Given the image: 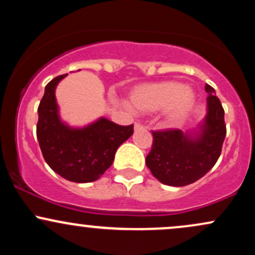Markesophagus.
I'll list each match as a JSON object with an SVG mask.
<instances>
[{
  "label": "esophagus",
  "mask_w": 255,
  "mask_h": 255,
  "mask_svg": "<svg viewBox=\"0 0 255 255\" xmlns=\"http://www.w3.org/2000/svg\"><path fill=\"white\" fill-rule=\"evenodd\" d=\"M134 129H135V130H142V129H145V127L141 124H137V122H136V124L134 125Z\"/></svg>",
  "instance_id": "34e87169"
}]
</instances>
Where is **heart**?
Listing matches in <instances>:
<instances>
[{
	"label": "heart",
	"instance_id": "heart-1",
	"mask_svg": "<svg viewBox=\"0 0 255 255\" xmlns=\"http://www.w3.org/2000/svg\"><path fill=\"white\" fill-rule=\"evenodd\" d=\"M129 102L134 109L150 113L162 108L163 118L168 124H176L188 115L195 102L191 87L180 81L165 80L142 84L129 93Z\"/></svg>",
	"mask_w": 255,
	"mask_h": 255
}]
</instances>
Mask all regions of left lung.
I'll use <instances>...</instances> for the list:
<instances>
[{"mask_svg":"<svg viewBox=\"0 0 255 255\" xmlns=\"http://www.w3.org/2000/svg\"><path fill=\"white\" fill-rule=\"evenodd\" d=\"M209 93L207 114L199 133L183 134L180 129L152 131L153 141L146 165L152 175L168 186L191 184L207 174L222 152L227 127L224 109L215 89L205 85Z\"/></svg>","mask_w":255,"mask_h":255,"instance_id":"obj_1","label":"left lung"}]
</instances>
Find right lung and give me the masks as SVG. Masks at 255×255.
<instances>
[{"instance_id": "obj_1", "label": "right lung", "mask_w": 255, "mask_h": 255, "mask_svg": "<svg viewBox=\"0 0 255 255\" xmlns=\"http://www.w3.org/2000/svg\"><path fill=\"white\" fill-rule=\"evenodd\" d=\"M67 74L45 86L38 107L37 139L43 157L56 174L72 182H93L113 164L119 146L133 134V125L102 118L84 128H71L58 116L55 89Z\"/></svg>"}]
</instances>
